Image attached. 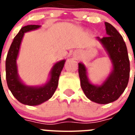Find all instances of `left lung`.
<instances>
[{
	"label": "left lung",
	"instance_id": "left-lung-1",
	"mask_svg": "<svg viewBox=\"0 0 135 135\" xmlns=\"http://www.w3.org/2000/svg\"><path fill=\"white\" fill-rule=\"evenodd\" d=\"M105 26L108 36L98 39L113 63L111 75L102 85L95 86L89 82L85 66L78 64L80 86L85 94L92 102L102 104L113 102L119 98L128 85L130 71L128 50L123 37L111 24L105 22Z\"/></svg>",
	"mask_w": 135,
	"mask_h": 135
}]
</instances>
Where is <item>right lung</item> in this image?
Masks as SVG:
<instances>
[{
	"instance_id": "right-lung-1",
	"label": "right lung",
	"mask_w": 135,
	"mask_h": 135,
	"mask_svg": "<svg viewBox=\"0 0 135 135\" xmlns=\"http://www.w3.org/2000/svg\"><path fill=\"white\" fill-rule=\"evenodd\" d=\"M40 26L39 25H28L22 27L15 37L5 60L6 80L8 88L20 102L29 106L42 104L52 97L58 85L59 75L65 62V60H61L55 64L51 71L50 80L44 86L39 88L28 87L20 81L18 77L16 60L22 38L25 32L35 30Z\"/></svg>"
}]
</instances>
